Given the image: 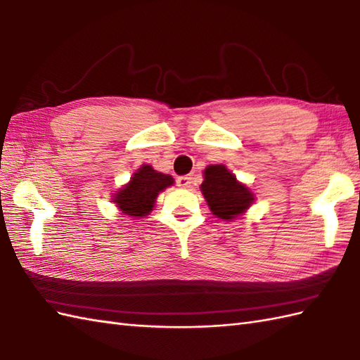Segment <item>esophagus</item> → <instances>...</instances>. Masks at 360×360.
<instances>
[{
	"instance_id": "1",
	"label": "esophagus",
	"mask_w": 360,
	"mask_h": 360,
	"mask_svg": "<svg viewBox=\"0 0 360 360\" xmlns=\"http://www.w3.org/2000/svg\"><path fill=\"white\" fill-rule=\"evenodd\" d=\"M176 184L181 188H190L191 184H193V174H184V176H179L176 179Z\"/></svg>"
}]
</instances>
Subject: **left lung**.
Instances as JSON below:
<instances>
[{
  "label": "left lung",
  "instance_id": "left-lung-1",
  "mask_svg": "<svg viewBox=\"0 0 360 360\" xmlns=\"http://www.w3.org/2000/svg\"><path fill=\"white\" fill-rule=\"evenodd\" d=\"M200 184L208 207L221 219H235L253 202L250 190L236 181L225 165H208Z\"/></svg>",
  "mask_w": 360,
  "mask_h": 360
}]
</instances>
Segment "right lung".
Here are the masks:
<instances>
[{
	"label": "right lung",
	"mask_w": 360,
	"mask_h": 360,
	"mask_svg": "<svg viewBox=\"0 0 360 360\" xmlns=\"http://www.w3.org/2000/svg\"><path fill=\"white\" fill-rule=\"evenodd\" d=\"M172 184L173 178L170 174L156 172L152 165H142L133 174L127 186H124L113 196V202L121 208L122 213L142 218L153 210L158 193L170 187Z\"/></svg>",
	"instance_id": "add662e5"
}]
</instances>
